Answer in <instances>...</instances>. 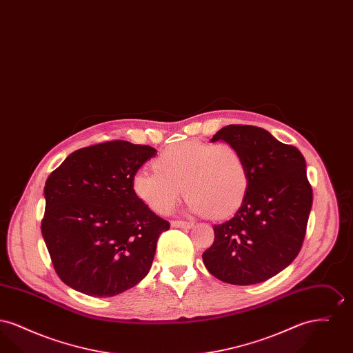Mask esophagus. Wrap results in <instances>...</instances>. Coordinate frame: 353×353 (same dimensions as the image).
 I'll list each match as a JSON object with an SVG mask.
<instances>
[{"label":"esophagus","instance_id":"1","mask_svg":"<svg viewBox=\"0 0 353 353\" xmlns=\"http://www.w3.org/2000/svg\"><path fill=\"white\" fill-rule=\"evenodd\" d=\"M194 223L189 221H172L173 228H181V229H190Z\"/></svg>","mask_w":353,"mask_h":353}]
</instances>
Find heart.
<instances>
[{
	"instance_id": "b5f03b06",
	"label": "heart",
	"mask_w": 353,
	"mask_h": 353,
	"mask_svg": "<svg viewBox=\"0 0 353 353\" xmlns=\"http://www.w3.org/2000/svg\"><path fill=\"white\" fill-rule=\"evenodd\" d=\"M183 186L193 212L225 217L246 194V161L229 143L185 140L163 150L153 160V169H140L132 179L137 199L159 214L173 210Z\"/></svg>"
}]
</instances>
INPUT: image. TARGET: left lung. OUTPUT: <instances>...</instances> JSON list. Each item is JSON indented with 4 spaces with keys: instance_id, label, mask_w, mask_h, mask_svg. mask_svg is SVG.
Listing matches in <instances>:
<instances>
[{
    "instance_id": "1",
    "label": "left lung",
    "mask_w": 353,
    "mask_h": 353,
    "mask_svg": "<svg viewBox=\"0 0 353 353\" xmlns=\"http://www.w3.org/2000/svg\"><path fill=\"white\" fill-rule=\"evenodd\" d=\"M219 140L243 156L249 186L234 217L213 226L214 242L202 261L225 283H261L285 270L302 249L312 206L305 160L296 147L255 125H226L212 139Z\"/></svg>"
}]
</instances>
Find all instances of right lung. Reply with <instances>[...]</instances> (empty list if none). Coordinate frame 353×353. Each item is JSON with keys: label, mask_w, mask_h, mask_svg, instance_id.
Returning <instances> with one entry per match:
<instances>
[{"label": "right lung", "mask_w": 353, "mask_h": 353, "mask_svg": "<svg viewBox=\"0 0 353 353\" xmlns=\"http://www.w3.org/2000/svg\"><path fill=\"white\" fill-rule=\"evenodd\" d=\"M112 140L72 152L45 184L42 236L57 275L90 296H114L151 270L169 222L137 199L132 179L156 154Z\"/></svg>", "instance_id": "obj_1"}]
</instances>
